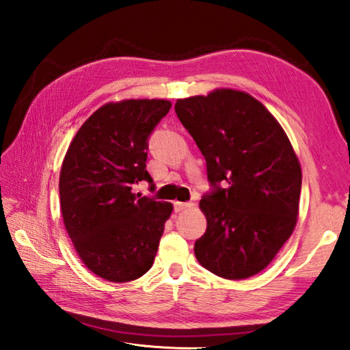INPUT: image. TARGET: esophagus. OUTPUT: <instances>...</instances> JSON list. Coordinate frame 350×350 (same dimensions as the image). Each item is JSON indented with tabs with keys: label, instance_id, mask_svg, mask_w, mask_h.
<instances>
[{
	"label": "esophagus",
	"instance_id": "1",
	"mask_svg": "<svg viewBox=\"0 0 350 350\" xmlns=\"http://www.w3.org/2000/svg\"><path fill=\"white\" fill-rule=\"evenodd\" d=\"M191 206H194L193 202H174V211H183L187 208H191Z\"/></svg>",
	"mask_w": 350,
	"mask_h": 350
}]
</instances>
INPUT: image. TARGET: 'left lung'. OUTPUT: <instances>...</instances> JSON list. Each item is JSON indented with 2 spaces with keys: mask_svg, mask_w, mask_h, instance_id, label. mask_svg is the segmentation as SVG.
<instances>
[{
  "mask_svg": "<svg viewBox=\"0 0 350 350\" xmlns=\"http://www.w3.org/2000/svg\"><path fill=\"white\" fill-rule=\"evenodd\" d=\"M176 114L206 162L211 191L194 244L199 264L225 280H244L273 260L292 236L301 167L276 118L250 94L216 90L180 98Z\"/></svg>",
  "mask_w": 350,
  "mask_h": 350,
  "instance_id": "8db88e82",
  "label": "left lung"
}]
</instances>
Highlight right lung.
<instances>
[{
  "mask_svg": "<svg viewBox=\"0 0 350 350\" xmlns=\"http://www.w3.org/2000/svg\"><path fill=\"white\" fill-rule=\"evenodd\" d=\"M168 100L106 103L70 142L60 173L64 227L83 264L111 282L151 269L173 204L133 193L146 171L148 139L168 114Z\"/></svg>",
  "mask_w": 350,
  "mask_h": 350,
  "instance_id": "obj_1",
  "label": "right lung"
}]
</instances>
